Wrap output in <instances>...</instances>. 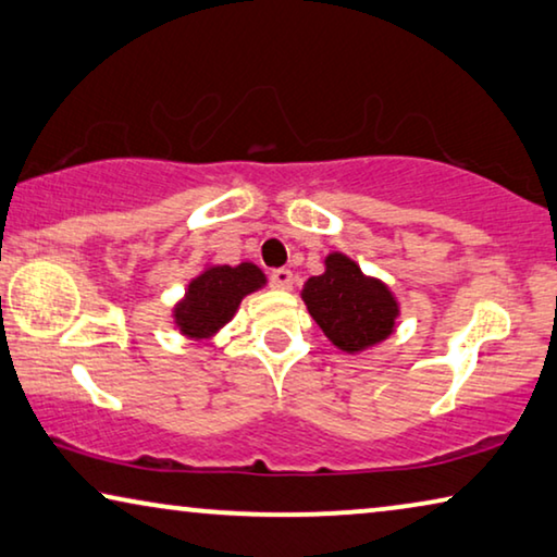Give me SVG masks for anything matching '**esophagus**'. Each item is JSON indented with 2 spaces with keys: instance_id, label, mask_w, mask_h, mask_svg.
<instances>
[{
  "instance_id": "obj_1",
  "label": "esophagus",
  "mask_w": 557,
  "mask_h": 557,
  "mask_svg": "<svg viewBox=\"0 0 557 557\" xmlns=\"http://www.w3.org/2000/svg\"><path fill=\"white\" fill-rule=\"evenodd\" d=\"M271 286L278 290H290V286H294V273L288 269H276L271 273Z\"/></svg>"
}]
</instances>
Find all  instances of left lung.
Wrapping results in <instances>:
<instances>
[{
	"label": "left lung",
	"instance_id": "8db88e82",
	"mask_svg": "<svg viewBox=\"0 0 557 557\" xmlns=\"http://www.w3.org/2000/svg\"><path fill=\"white\" fill-rule=\"evenodd\" d=\"M301 298L323 336L350 356L383 344L398 326L396 294L386 281L363 273L344 251H331L323 259V273L306 281Z\"/></svg>",
	"mask_w": 557,
	"mask_h": 557
}]
</instances>
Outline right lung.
<instances>
[{
  "label": "right lung",
  "instance_id": "add662e5",
  "mask_svg": "<svg viewBox=\"0 0 557 557\" xmlns=\"http://www.w3.org/2000/svg\"><path fill=\"white\" fill-rule=\"evenodd\" d=\"M267 284V273L253 261H242L236 267L209 261L171 308V319L186 341H199V344L213 341L216 333L234 319L244 298Z\"/></svg>",
  "mask_w": 557,
  "mask_h": 557
}]
</instances>
